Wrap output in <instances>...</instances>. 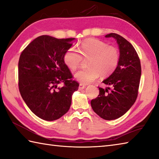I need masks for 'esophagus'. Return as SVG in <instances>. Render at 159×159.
Returning <instances> with one entry per match:
<instances>
[{"instance_id": "obj_1", "label": "esophagus", "mask_w": 159, "mask_h": 159, "mask_svg": "<svg viewBox=\"0 0 159 159\" xmlns=\"http://www.w3.org/2000/svg\"><path fill=\"white\" fill-rule=\"evenodd\" d=\"M85 88V86L84 85H82V84H80V86H79V91H82V90H83Z\"/></svg>"}]
</instances>
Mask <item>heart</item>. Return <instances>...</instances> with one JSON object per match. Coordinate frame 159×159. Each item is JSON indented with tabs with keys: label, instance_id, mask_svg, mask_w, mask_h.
<instances>
[{
	"label": "heart",
	"instance_id": "obj_1",
	"mask_svg": "<svg viewBox=\"0 0 159 159\" xmlns=\"http://www.w3.org/2000/svg\"><path fill=\"white\" fill-rule=\"evenodd\" d=\"M77 50L78 52L75 48L67 50L63 60L69 69L75 70L80 67L82 58L90 59L88 62L89 68L79 70L75 74V78L81 84L93 82L100 73L102 76L110 75L118 66L120 58L118 50L109 46L104 41L96 39H86L79 45Z\"/></svg>",
	"mask_w": 159,
	"mask_h": 159
}]
</instances>
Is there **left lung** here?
Segmentation results:
<instances>
[{
  "instance_id": "8db88e82",
  "label": "left lung",
  "mask_w": 159,
  "mask_h": 159,
  "mask_svg": "<svg viewBox=\"0 0 159 159\" xmlns=\"http://www.w3.org/2000/svg\"><path fill=\"white\" fill-rule=\"evenodd\" d=\"M116 40L120 49V62L118 68L103 83L112 89L99 87L100 93L93 99V110L107 120H111L123 116L136 102L141 75V66L136 50L120 35L111 33L105 36ZM110 89V88H108Z\"/></svg>"
}]
</instances>
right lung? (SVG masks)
Wrapping results in <instances>:
<instances>
[{
    "label": "right lung",
    "instance_id": "1",
    "mask_svg": "<svg viewBox=\"0 0 159 159\" xmlns=\"http://www.w3.org/2000/svg\"><path fill=\"white\" fill-rule=\"evenodd\" d=\"M74 38L40 36L24 49L19 61V89L21 97L34 114L45 120L60 118L69 110L72 95L79 83L63 57ZM62 83V88L58 84Z\"/></svg>",
    "mask_w": 159,
    "mask_h": 159
}]
</instances>
